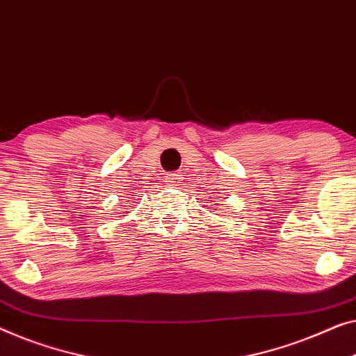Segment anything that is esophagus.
Segmentation results:
<instances>
[{"instance_id": "1", "label": "esophagus", "mask_w": 356, "mask_h": 356, "mask_svg": "<svg viewBox=\"0 0 356 356\" xmlns=\"http://www.w3.org/2000/svg\"><path fill=\"white\" fill-rule=\"evenodd\" d=\"M179 181H181V175H178V173H168L167 175V183L168 184H178Z\"/></svg>"}]
</instances>
